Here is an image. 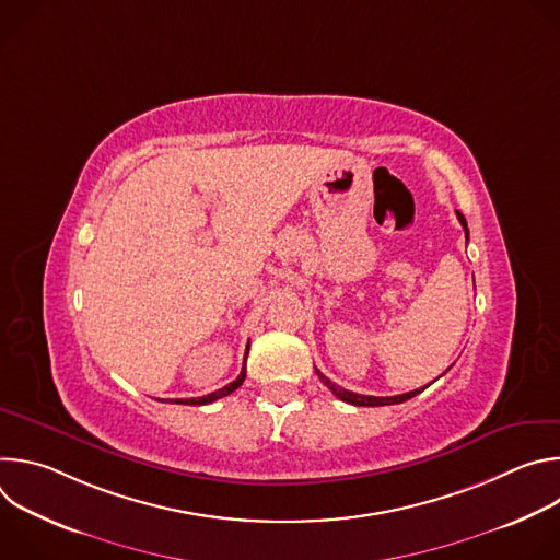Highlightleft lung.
Masks as SVG:
<instances>
[{
  "label": "left lung",
  "instance_id": "obj_1",
  "mask_svg": "<svg viewBox=\"0 0 560 560\" xmlns=\"http://www.w3.org/2000/svg\"><path fill=\"white\" fill-rule=\"evenodd\" d=\"M456 217H458V221H460V225H463V230H465V236H469V230H467V221H465V217L456 210ZM316 374H318V378H322L332 392H335V396H339L341 401H346V404H352V406H365V408H376V406H394V404H404V401H408V398H412V396H417V394H421L425 387H419V389H412V392H406V394H396V396H365V394H357V392H350V389H343V387H339V385H335L328 376H324L322 372L316 370Z\"/></svg>",
  "mask_w": 560,
  "mask_h": 560
}]
</instances>
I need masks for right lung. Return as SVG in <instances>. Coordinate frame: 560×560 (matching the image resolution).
<instances>
[{
  "label": "right lung",
  "instance_id": "right-lung-1",
  "mask_svg": "<svg viewBox=\"0 0 560 560\" xmlns=\"http://www.w3.org/2000/svg\"><path fill=\"white\" fill-rule=\"evenodd\" d=\"M248 348H250V346H248ZM246 357H248V352H246ZM244 378H246V361H244L242 374H238L232 383H228L225 387H221V389H217V392H210V394H206V396H199V398H171V404H173V401H175V404H184V406H206V404H212V401H217V398L232 394L238 385L244 383Z\"/></svg>",
  "mask_w": 560,
  "mask_h": 560
}]
</instances>
